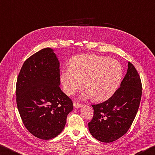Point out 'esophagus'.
Wrapping results in <instances>:
<instances>
[{"label":"esophagus","instance_id":"esophagus-1","mask_svg":"<svg viewBox=\"0 0 155 155\" xmlns=\"http://www.w3.org/2000/svg\"><path fill=\"white\" fill-rule=\"evenodd\" d=\"M73 106H74V107H75V108H80V107L83 106V104L75 101V102H73Z\"/></svg>","mask_w":155,"mask_h":155}]
</instances>
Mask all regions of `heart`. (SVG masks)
I'll return each instance as SVG.
<instances>
[{
    "instance_id": "heart-1",
    "label": "heart",
    "mask_w": 155,
    "mask_h": 155,
    "mask_svg": "<svg viewBox=\"0 0 155 155\" xmlns=\"http://www.w3.org/2000/svg\"><path fill=\"white\" fill-rule=\"evenodd\" d=\"M123 75V67L116 60L95 54H83L73 57L70 69L64 70L61 78L64 93L68 95L83 88L86 82L88 91L84 96L104 101L116 93Z\"/></svg>"
}]
</instances>
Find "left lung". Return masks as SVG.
<instances>
[{"instance_id": "8db88e82", "label": "left lung", "mask_w": 155, "mask_h": 155, "mask_svg": "<svg viewBox=\"0 0 155 155\" xmlns=\"http://www.w3.org/2000/svg\"><path fill=\"white\" fill-rule=\"evenodd\" d=\"M142 93L140 75L129 62L120 87L107 101L92 105L94 115L88 123L91 134L105 143L114 142L125 134L137 114Z\"/></svg>"}]
</instances>
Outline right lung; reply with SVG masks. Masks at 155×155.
Segmentation results:
<instances>
[{
    "label": "right lung",
    "instance_id": "right-lung-1",
    "mask_svg": "<svg viewBox=\"0 0 155 155\" xmlns=\"http://www.w3.org/2000/svg\"><path fill=\"white\" fill-rule=\"evenodd\" d=\"M60 63L50 48L24 62L16 83V102L27 130L41 140L58 135L66 124L73 102L60 88Z\"/></svg>",
    "mask_w": 155,
    "mask_h": 155
}]
</instances>
